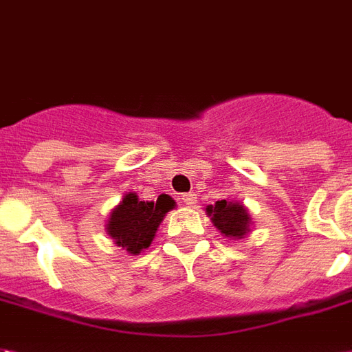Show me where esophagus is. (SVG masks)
<instances>
[{
  "label": "esophagus",
  "mask_w": 352,
  "mask_h": 352,
  "mask_svg": "<svg viewBox=\"0 0 352 352\" xmlns=\"http://www.w3.org/2000/svg\"><path fill=\"white\" fill-rule=\"evenodd\" d=\"M181 201L184 202L186 206H193L197 201V193L195 191H188V193H184V195L181 197Z\"/></svg>",
  "instance_id": "34e87169"
}]
</instances>
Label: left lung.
I'll return each instance as SVG.
<instances>
[{"mask_svg": "<svg viewBox=\"0 0 352 352\" xmlns=\"http://www.w3.org/2000/svg\"><path fill=\"white\" fill-rule=\"evenodd\" d=\"M206 215L230 241L245 239L253 226L248 208L236 201H217L215 204L206 206Z\"/></svg>", "mask_w": 352, "mask_h": 352, "instance_id": "1", "label": "left lung"}]
</instances>
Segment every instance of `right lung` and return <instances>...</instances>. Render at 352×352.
<instances>
[{"instance_id":"1","label":"right lung","mask_w":352,"mask_h":352,"mask_svg":"<svg viewBox=\"0 0 352 352\" xmlns=\"http://www.w3.org/2000/svg\"><path fill=\"white\" fill-rule=\"evenodd\" d=\"M175 206V201L166 193L159 195L157 201H141L133 191H128L110 211L104 230L111 241L128 251V255H139L150 248L157 228Z\"/></svg>"}]
</instances>
